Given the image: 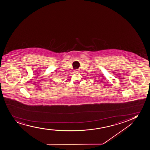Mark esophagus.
I'll list each match as a JSON object with an SVG mask.
<instances>
[{
    "instance_id": "esophagus-1",
    "label": "esophagus",
    "mask_w": 150,
    "mask_h": 150,
    "mask_svg": "<svg viewBox=\"0 0 150 150\" xmlns=\"http://www.w3.org/2000/svg\"><path fill=\"white\" fill-rule=\"evenodd\" d=\"M75 72L78 73V72H79V71H78V70H76L75 71Z\"/></svg>"
}]
</instances>
